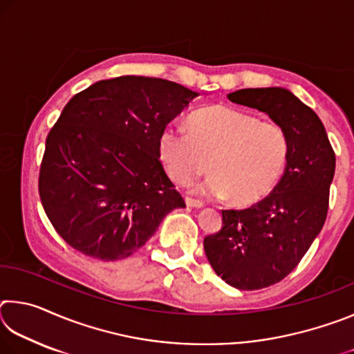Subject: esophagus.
<instances>
[{
  "label": "esophagus",
  "mask_w": 354,
  "mask_h": 354,
  "mask_svg": "<svg viewBox=\"0 0 354 354\" xmlns=\"http://www.w3.org/2000/svg\"><path fill=\"white\" fill-rule=\"evenodd\" d=\"M185 205H187L189 207H195V209H200V207L205 206L200 200H194V198H190V196L185 198Z\"/></svg>",
  "instance_id": "1"
}]
</instances>
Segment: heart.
Returning a JSON list of instances; mask_svg holds the SVG:
<instances>
[{"instance_id":"b5f03b06","label":"heart","mask_w":354,"mask_h":354,"mask_svg":"<svg viewBox=\"0 0 354 354\" xmlns=\"http://www.w3.org/2000/svg\"><path fill=\"white\" fill-rule=\"evenodd\" d=\"M187 124L189 134L170 124L159 136V158L173 183L189 184L209 167L212 175L196 194L247 206L270 194L283 176L289 140L278 124L225 104L195 111Z\"/></svg>"}]
</instances>
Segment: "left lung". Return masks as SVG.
Instances as JSON below:
<instances>
[{
  "label": "left lung",
  "instance_id": "8db88e82",
  "mask_svg": "<svg viewBox=\"0 0 354 354\" xmlns=\"http://www.w3.org/2000/svg\"><path fill=\"white\" fill-rule=\"evenodd\" d=\"M227 100L266 112L289 140L284 175L270 195L248 209L221 211L223 226L203 242L207 261L225 283L256 290L284 279L319 236L335 154L322 120L287 88H242Z\"/></svg>",
  "mask_w": 354,
  "mask_h": 354
}]
</instances>
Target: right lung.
Segmentation results:
<instances>
[{
  "label": "right lung",
  "instance_id": "obj_1",
  "mask_svg": "<svg viewBox=\"0 0 354 354\" xmlns=\"http://www.w3.org/2000/svg\"><path fill=\"white\" fill-rule=\"evenodd\" d=\"M200 93L181 84L118 76L76 93L46 137L39 194L65 242L101 261L145 245L185 207L159 159V136Z\"/></svg>",
  "mask_w": 354,
  "mask_h": 354
}]
</instances>
